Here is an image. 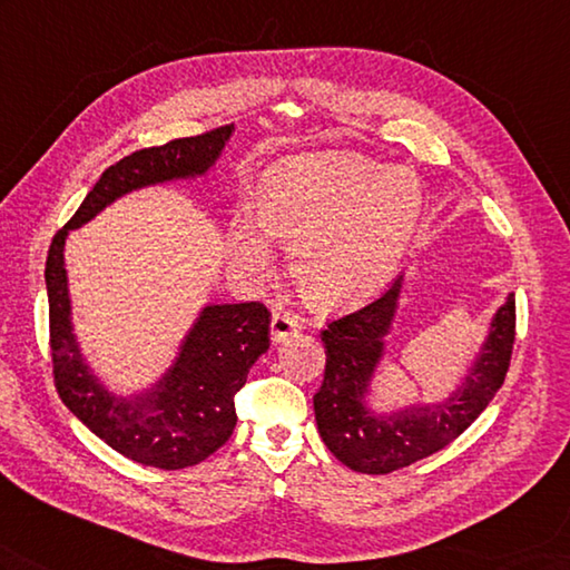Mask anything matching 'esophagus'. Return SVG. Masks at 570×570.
Segmentation results:
<instances>
[{
  "mask_svg": "<svg viewBox=\"0 0 570 570\" xmlns=\"http://www.w3.org/2000/svg\"><path fill=\"white\" fill-rule=\"evenodd\" d=\"M303 327V321L298 315H294L291 311H274L272 315V340L274 342H284L288 335L298 333Z\"/></svg>",
  "mask_w": 570,
  "mask_h": 570,
  "instance_id": "obj_1",
  "label": "esophagus"
}]
</instances>
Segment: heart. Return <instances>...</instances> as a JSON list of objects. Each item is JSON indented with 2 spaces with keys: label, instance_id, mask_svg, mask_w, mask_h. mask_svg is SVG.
I'll list each match as a JSON object with an SVG mask.
<instances>
[{
  "label": "heart",
  "instance_id": "obj_1",
  "mask_svg": "<svg viewBox=\"0 0 570 570\" xmlns=\"http://www.w3.org/2000/svg\"><path fill=\"white\" fill-rule=\"evenodd\" d=\"M420 184L407 169H386L352 155L294 157L274 169L262 191L267 235L291 247V274L313 308L360 303L386 284L420 216ZM237 259L267 272L269 247L245 230Z\"/></svg>",
  "mask_w": 570,
  "mask_h": 570
}]
</instances>
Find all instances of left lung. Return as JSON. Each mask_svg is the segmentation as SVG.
Here are the masks:
<instances>
[{
    "mask_svg": "<svg viewBox=\"0 0 570 570\" xmlns=\"http://www.w3.org/2000/svg\"><path fill=\"white\" fill-rule=\"evenodd\" d=\"M399 294L401 279H395L379 298L335 317L321 330L325 376L313 395L317 432L342 464L360 473L399 471L454 442L493 401L510 368L518 321L512 296L495 313L479 362L452 399L436 407H413L393 417L368 413L362 401L381 360V337L389 333Z\"/></svg>",
    "mask_w": 570,
    "mask_h": 570,
    "instance_id": "8db88e82",
    "label": "left lung"
}]
</instances>
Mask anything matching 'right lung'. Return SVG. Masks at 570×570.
Masks as SVG:
<instances>
[{"mask_svg":"<svg viewBox=\"0 0 570 570\" xmlns=\"http://www.w3.org/2000/svg\"><path fill=\"white\" fill-rule=\"evenodd\" d=\"M233 126L177 138L124 157L52 237L46 262L52 381L60 401L118 454L145 466L179 471L202 464L230 440L235 395L247 372L269 350L272 313L259 301L208 306L184 342L179 360L150 393L116 399L91 376L79 356L70 325L68 276L62 247L68 230L95 218L114 198L148 184L204 175L216 163Z\"/></svg>","mask_w":570,"mask_h":570,"instance_id":"add662e5","label":"right lung"}]
</instances>
